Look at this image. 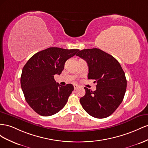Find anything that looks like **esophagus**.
<instances>
[{"instance_id": "esophagus-1", "label": "esophagus", "mask_w": 148, "mask_h": 148, "mask_svg": "<svg viewBox=\"0 0 148 148\" xmlns=\"http://www.w3.org/2000/svg\"><path fill=\"white\" fill-rule=\"evenodd\" d=\"M79 87V86L77 85V84H74V89H77V88Z\"/></svg>"}]
</instances>
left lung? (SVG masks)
Here are the masks:
<instances>
[{
  "label": "left lung",
  "instance_id": "1",
  "mask_svg": "<svg viewBox=\"0 0 148 148\" xmlns=\"http://www.w3.org/2000/svg\"><path fill=\"white\" fill-rule=\"evenodd\" d=\"M76 55L88 67V79H94L96 90L84 87L86 94L80 99L85 111L93 117L104 119L111 115L123 100L126 89L125 74L119 62L98 48L82 49Z\"/></svg>",
  "mask_w": 148,
  "mask_h": 148
}]
</instances>
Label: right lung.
Segmentation results:
<instances>
[{
    "instance_id": "right-lung-1",
    "label": "right lung",
    "mask_w": 148,
    "mask_h": 148,
    "mask_svg": "<svg viewBox=\"0 0 148 148\" xmlns=\"http://www.w3.org/2000/svg\"><path fill=\"white\" fill-rule=\"evenodd\" d=\"M79 51L51 47L35 54L24 66L21 87L27 102L38 114L51 116L65 106L74 87L60 85L54 76L61 74L66 61Z\"/></svg>"
}]
</instances>
